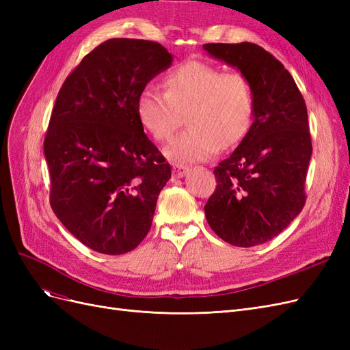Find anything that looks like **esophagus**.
Wrapping results in <instances>:
<instances>
[{
  "mask_svg": "<svg viewBox=\"0 0 350 350\" xmlns=\"http://www.w3.org/2000/svg\"><path fill=\"white\" fill-rule=\"evenodd\" d=\"M188 172V166L187 165H178L175 163L172 166V176L174 178H183Z\"/></svg>",
  "mask_w": 350,
  "mask_h": 350,
  "instance_id": "34e87169",
  "label": "esophagus"
}]
</instances>
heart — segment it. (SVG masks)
I'll list each match as a JSON object with an SVG mask.
<instances>
[{"label":"heart","mask_w":350,"mask_h":350,"mask_svg":"<svg viewBox=\"0 0 350 350\" xmlns=\"http://www.w3.org/2000/svg\"><path fill=\"white\" fill-rule=\"evenodd\" d=\"M165 92L144 88L135 100L143 129L156 142H167L185 113L188 130L166 147L174 162L204 161L219 147L238 144L248 133L254 116V90L241 72L203 61H187L163 77Z\"/></svg>","instance_id":"heart-1"}]
</instances>
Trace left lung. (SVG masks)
I'll return each mask as SVG.
<instances>
[{"mask_svg": "<svg viewBox=\"0 0 350 350\" xmlns=\"http://www.w3.org/2000/svg\"><path fill=\"white\" fill-rule=\"evenodd\" d=\"M237 67L254 90V121L239 146L215 167L216 189L204 206L215 234L235 247L278 237L305 206L312 153L308 113L291 72L261 46L206 44Z\"/></svg>", "mask_w": 350, "mask_h": 350, "instance_id": "1", "label": "left lung"}]
</instances>
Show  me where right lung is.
<instances>
[{
	"instance_id": "add662e5",
	"label": "right lung",
	"mask_w": 350,
	"mask_h": 350,
	"mask_svg": "<svg viewBox=\"0 0 350 350\" xmlns=\"http://www.w3.org/2000/svg\"><path fill=\"white\" fill-rule=\"evenodd\" d=\"M171 62L157 42L113 38L89 52L59 89L44 142L49 203L93 251L120 256L150 230L171 165L146 135L135 100Z\"/></svg>"
}]
</instances>
